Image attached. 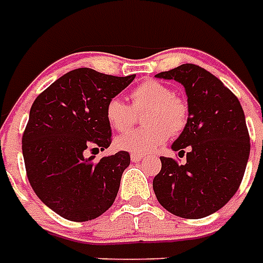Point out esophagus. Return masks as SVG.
I'll use <instances>...</instances> for the list:
<instances>
[{
  "mask_svg": "<svg viewBox=\"0 0 263 263\" xmlns=\"http://www.w3.org/2000/svg\"><path fill=\"white\" fill-rule=\"evenodd\" d=\"M142 159H143V155H138V154L131 155L132 162H139V160H142Z\"/></svg>",
  "mask_w": 263,
  "mask_h": 263,
  "instance_id": "esophagus-1",
  "label": "esophagus"
}]
</instances>
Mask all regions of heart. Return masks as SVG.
<instances>
[{
	"instance_id": "obj_1",
	"label": "heart",
	"mask_w": 263,
	"mask_h": 263,
	"mask_svg": "<svg viewBox=\"0 0 263 263\" xmlns=\"http://www.w3.org/2000/svg\"><path fill=\"white\" fill-rule=\"evenodd\" d=\"M132 108L120 98H111L105 105V118L118 132L128 131L135 122V113L146 111L142 124L146 126L117 138V146L132 154L152 152L165 143L171 134H179L187 121V104L173 94L172 88L156 80H146L129 94Z\"/></svg>"
}]
</instances>
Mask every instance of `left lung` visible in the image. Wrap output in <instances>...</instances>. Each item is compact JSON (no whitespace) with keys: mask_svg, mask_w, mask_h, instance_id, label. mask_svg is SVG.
<instances>
[{"mask_svg":"<svg viewBox=\"0 0 263 263\" xmlns=\"http://www.w3.org/2000/svg\"><path fill=\"white\" fill-rule=\"evenodd\" d=\"M175 80L187 96V122L172 149L186 163L160 158L154 179L158 201L182 218H203L224 207L242 182L249 158V134L238 98L203 67L182 65L156 74Z\"/></svg>","mask_w":263,"mask_h":263,"instance_id":"1","label":"left lung"}]
</instances>
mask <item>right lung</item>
Listing matches in <instances>:
<instances>
[{
    "instance_id": "1",
    "label": "right lung",
    "mask_w": 263,
    "mask_h": 263,
    "mask_svg": "<svg viewBox=\"0 0 263 263\" xmlns=\"http://www.w3.org/2000/svg\"><path fill=\"white\" fill-rule=\"evenodd\" d=\"M135 79L71 70L36 97L22 137L26 175L49 209L70 221L97 218L112 205L129 166L125 151L94 160L111 143L105 105Z\"/></svg>"
}]
</instances>
